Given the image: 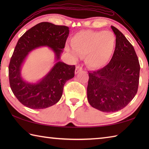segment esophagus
<instances>
[{
	"instance_id": "1",
	"label": "esophagus",
	"mask_w": 149,
	"mask_h": 149,
	"mask_svg": "<svg viewBox=\"0 0 149 149\" xmlns=\"http://www.w3.org/2000/svg\"><path fill=\"white\" fill-rule=\"evenodd\" d=\"M82 70H83V68H82L81 66H80L79 65H77L76 66V68H75V74H78L79 72H80Z\"/></svg>"
}]
</instances>
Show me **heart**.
<instances>
[{
    "mask_svg": "<svg viewBox=\"0 0 149 149\" xmlns=\"http://www.w3.org/2000/svg\"><path fill=\"white\" fill-rule=\"evenodd\" d=\"M71 43L74 52L85 56V61L90 68L99 69L105 66L111 58L116 37L110 31H84L75 34Z\"/></svg>",
    "mask_w": 149,
    "mask_h": 149,
    "instance_id": "1",
    "label": "heart"
}]
</instances>
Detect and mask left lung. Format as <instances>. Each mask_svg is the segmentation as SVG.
<instances>
[{"label":"left lung","mask_w":149,"mask_h":149,"mask_svg":"<svg viewBox=\"0 0 149 149\" xmlns=\"http://www.w3.org/2000/svg\"><path fill=\"white\" fill-rule=\"evenodd\" d=\"M116 36V45L110 62L102 68L89 72L88 102L106 113L123 109L137 93L140 66L134 47L125 36L111 26Z\"/></svg>","instance_id":"obj_1"}]
</instances>
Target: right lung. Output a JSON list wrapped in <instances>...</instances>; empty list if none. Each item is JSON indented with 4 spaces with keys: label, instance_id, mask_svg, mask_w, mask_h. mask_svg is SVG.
Returning <instances> with one entry per match:
<instances>
[{
    "label": "right lung",
    "instance_id": "obj_1",
    "mask_svg": "<svg viewBox=\"0 0 149 149\" xmlns=\"http://www.w3.org/2000/svg\"><path fill=\"white\" fill-rule=\"evenodd\" d=\"M69 31L68 27L41 22L18 40L9 65V79L13 93L25 106L41 109L54 105L61 98L66 82L74 77L75 65L59 61ZM40 46L51 48L56 63L42 80L29 83L21 77V66L29 52Z\"/></svg>",
    "mask_w": 149,
    "mask_h": 149
}]
</instances>
